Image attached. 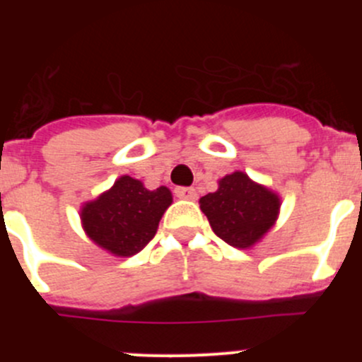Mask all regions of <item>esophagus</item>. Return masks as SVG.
<instances>
[{
  "label": "esophagus",
  "mask_w": 362,
  "mask_h": 362,
  "mask_svg": "<svg viewBox=\"0 0 362 362\" xmlns=\"http://www.w3.org/2000/svg\"><path fill=\"white\" fill-rule=\"evenodd\" d=\"M175 194L180 199H189V202H194L198 198V192L194 187H177L175 189Z\"/></svg>",
  "instance_id": "34e87169"
}]
</instances>
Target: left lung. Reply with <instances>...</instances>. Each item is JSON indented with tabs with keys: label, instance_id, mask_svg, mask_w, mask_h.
<instances>
[{
	"label": "left lung",
	"instance_id": "8db88e82",
	"mask_svg": "<svg viewBox=\"0 0 362 362\" xmlns=\"http://www.w3.org/2000/svg\"><path fill=\"white\" fill-rule=\"evenodd\" d=\"M217 184V191L199 199V208L218 238L236 249H250L275 226L282 199L240 170Z\"/></svg>",
	"mask_w": 362,
	"mask_h": 362
}]
</instances>
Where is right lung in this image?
<instances>
[{"label":"right lung","instance_id":"add662e5","mask_svg":"<svg viewBox=\"0 0 362 362\" xmlns=\"http://www.w3.org/2000/svg\"><path fill=\"white\" fill-rule=\"evenodd\" d=\"M173 203L164 185L148 191L144 182L122 175L108 191L80 208V222L87 238L115 257L138 254L159 228V221Z\"/></svg>","mask_w":362,"mask_h":362}]
</instances>
